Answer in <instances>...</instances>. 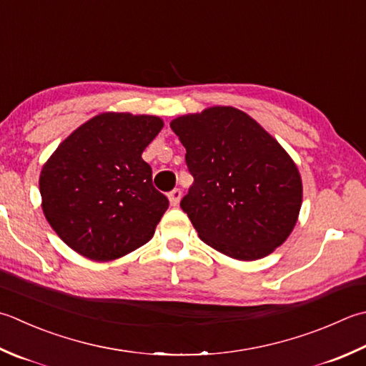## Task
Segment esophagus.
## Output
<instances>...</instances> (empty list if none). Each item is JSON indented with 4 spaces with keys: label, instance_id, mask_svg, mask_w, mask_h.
<instances>
[{
    "label": "esophagus",
    "instance_id": "obj_1",
    "mask_svg": "<svg viewBox=\"0 0 366 366\" xmlns=\"http://www.w3.org/2000/svg\"><path fill=\"white\" fill-rule=\"evenodd\" d=\"M181 197H182V190L181 189H173L168 193V198H169V203L171 206H177L179 202H181Z\"/></svg>",
    "mask_w": 366,
    "mask_h": 366
}]
</instances>
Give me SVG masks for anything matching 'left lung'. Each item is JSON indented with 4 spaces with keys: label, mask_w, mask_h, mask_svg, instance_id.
I'll use <instances>...</instances> for the list:
<instances>
[{
    "label": "left lung",
    "mask_w": 366,
    "mask_h": 366,
    "mask_svg": "<svg viewBox=\"0 0 366 366\" xmlns=\"http://www.w3.org/2000/svg\"><path fill=\"white\" fill-rule=\"evenodd\" d=\"M193 184L181 199L198 236L236 260L273 252L297 224L302 179L287 152L247 114L209 107L171 122Z\"/></svg>",
    "instance_id": "8db88e82"
}]
</instances>
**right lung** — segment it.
<instances>
[{"mask_svg":"<svg viewBox=\"0 0 366 366\" xmlns=\"http://www.w3.org/2000/svg\"><path fill=\"white\" fill-rule=\"evenodd\" d=\"M162 127L154 116L102 114L71 133L44 164L42 211L77 254L114 260L154 236L169 202L154 187L141 154Z\"/></svg>","mask_w":366,"mask_h":366,"instance_id":"1","label":"right lung"}]
</instances>
